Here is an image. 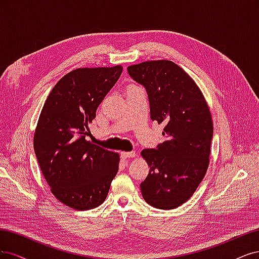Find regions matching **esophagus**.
<instances>
[{"label": "esophagus", "mask_w": 259, "mask_h": 259, "mask_svg": "<svg viewBox=\"0 0 259 259\" xmlns=\"http://www.w3.org/2000/svg\"><path fill=\"white\" fill-rule=\"evenodd\" d=\"M137 153L136 152H121L120 156L122 159H128V158H132V157H136Z\"/></svg>", "instance_id": "1"}]
</instances>
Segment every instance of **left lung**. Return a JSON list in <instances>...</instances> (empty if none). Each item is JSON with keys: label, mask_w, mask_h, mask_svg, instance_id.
<instances>
[{"label": "left lung", "mask_w": 259, "mask_h": 259, "mask_svg": "<svg viewBox=\"0 0 259 259\" xmlns=\"http://www.w3.org/2000/svg\"><path fill=\"white\" fill-rule=\"evenodd\" d=\"M128 73L147 91L151 119L164 123V141L141 152L149 172L141 183L145 201L173 210L194 195L206 173L213 138V120L195 80L170 60L144 61Z\"/></svg>", "instance_id": "8db88e82"}]
</instances>
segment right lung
<instances>
[{"instance_id":"add662e5","label":"right lung","mask_w":259,"mask_h":259,"mask_svg":"<svg viewBox=\"0 0 259 259\" xmlns=\"http://www.w3.org/2000/svg\"><path fill=\"white\" fill-rule=\"evenodd\" d=\"M121 72V65L73 70L57 82L41 108L33 139L39 168L54 196L74 210L102 204L117 174L119 155L86 136Z\"/></svg>"}]
</instances>
